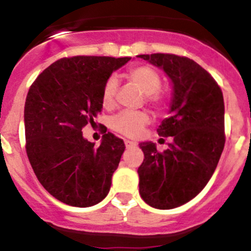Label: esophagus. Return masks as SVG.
I'll list each match as a JSON object with an SVG mask.
<instances>
[{
	"instance_id": "obj_1",
	"label": "esophagus",
	"mask_w": 251,
	"mask_h": 251,
	"mask_svg": "<svg viewBox=\"0 0 251 251\" xmlns=\"http://www.w3.org/2000/svg\"><path fill=\"white\" fill-rule=\"evenodd\" d=\"M125 146H126V148H130V147H135L136 143H135V142H132V141L125 140Z\"/></svg>"
}]
</instances>
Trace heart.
<instances>
[{"mask_svg":"<svg viewBox=\"0 0 251 251\" xmlns=\"http://www.w3.org/2000/svg\"><path fill=\"white\" fill-rule=\"evenodd\" d=\"M128 78L137 86L146 95L147 100L154 105H159L161 103L160 96L158 95V90L160 88L161 80L158 73L151 67L147 65H138L132 68L127 74ZM118 81L115 77H109L104 83L102 91V103L105 108H110L114 104ZM149 123L148 114L144 111L138 113H121L114 116L111 120V127L116 132L130 138H136L142 133L144 126Z\"/></svg>","mask_w":251,"mask_h":251,"instance_id":"heart-1","label":"heart"}]
</instances>
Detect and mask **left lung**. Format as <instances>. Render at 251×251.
Instances as JSON below:
<instances>
[{"instance_id":"left-lung-1","label":"left lung","mask_w":251,"mask_h":251,"mask_svg":"<svg viewBox=\"0 0 251 251\" xmlns=\"http://www.w3.org/2000/svg\"><path fill=\"white\" fill-rule=\"evenodd\" d=\"M137 57L163 69L173 83L170 115L156 130L173 142L163 153L153 142L140 144V194L151 207L175 209L198 196L216 169L225 147L224 96L211 75L189 58L164 53Z\"/></svg>"}]
</instances>
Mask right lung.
<instances>
[{"instance_id":"right-lung-1","label":"right lung","mask_w":251,"mask_h":251,"mask_svg":"<svg viewBox=\"0 0 251 251\" xmlns=\"http://www.w3.org/2000/svg\"><path fill=\"white\" fill-rule=\"evenodd\" d=\"M130 57L62 58L37 76L24 108L26 154L40 183L62 203L77 207L107 197L125 144L108 132L96 148L82 127L102 111V91Z\"/></svg>"}]
</instances>
